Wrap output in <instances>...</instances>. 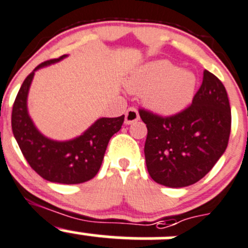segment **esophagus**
Segmentation results:
<instances>
[{"label":"esophagus","instance_id":"esophagus-1","mask_svg":"<svg viewBox=\"0 0 248 248\" xmlns=\"http://www.w3.org/2000/svg\"><path fill=\"white\" fill-rule=\"evenodd\" d=\"M138 120H139L138 110L133 107L128 108L126 111V116H124V122H126V124H133V122H137Z\"/></svg>","mask_w":248,"mask_h":248}]
</instances>
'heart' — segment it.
Listing matches in <instances>:
<instances>
[{
    "instance_id": "1",
    "label": "heart",
    "mask_w": 248,
    "mask_h": 248,
    "mask_svg": "<svg viewBox=\"0 0 248 248\" xmlns=\"http://www.w3.org/2000/svg\"><path fill=\"white\" fill-rule=\"evenodd\" d=\"M129 92L141 94L149 109L163 115L179 112L193 100L196 78L191 71L179 70L167 60L141 65L126 81Z\"/></svg>"
}]
</instances>
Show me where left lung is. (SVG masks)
<instances>
[{"mask_svg":"<svg viewBox=\"0 0 248 248\" xmlns=\"http://www.w3.org/2000/svg\"><path fill=\"white\" fill-rule=\"evenodd\" d=\"M148 128L144 154L156 183L184 188L205 177L224 154L232 128L229 98L223 83L203 71L193 104L173 116L139 110Z\"/></svg>","mask_w":248,"mask_h":248,"instance_id":"left-lung-1","label":"left lung"}]
</instances>
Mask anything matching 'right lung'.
Here are the masks:
<instances>
[{
  "label": "right lung",
  "mask_w": 248,
  "mask_h": 248,
  "mask_svg": "<svg viewBox=\"0 0 248 248\" xmlns=\"http://www.w3.org/2000/svg\"><path fill=\"white\" fill-rule=\"evenodd\" d=\"M68 55L47 60L24 80L12 111V129L24 157L43 179L60 184H80L99 170L110 138L121 129L124 115L100 117L81 136L70 140H53L43 136L28 111V94L35 71L60 62Z\"/></svg>",
  "instance_id": "add662e5"
}]
</instances>
